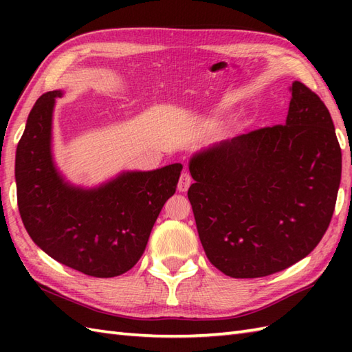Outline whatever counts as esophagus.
Masks as SVG:
<instances>
[{
    "instance_id": "obj_1",
    "label": "esophagus",
    "mask_w": 352,
    "mask_h": 352,
    "mask_svg": "<svg viewBox=\"0 0 352 352\" xmlns=\"http://www.w3.org/2000/svg\"><path fill=\"white\" fill-rule=\"evenodd\" d=\"M190 183H192V178L188 170L183 172L180 180H178V192H188Z\"/></svg>"
}]
</instances>
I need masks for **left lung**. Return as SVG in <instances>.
Here are the masks:
<instances>
[{"label":"left lung","mask_w":352,"mask_h":352,"mask_svg":"<svg viewBox=\"0 0 352 352\" xmlns=\"http://www.w3.org/2000/svg\"><path fill=\"white\" fill-rule=\"evenodd\" d=\"M284 125L198 149L188 197L210 263L258 278L307 257L330 226L342 151L330 111L300 81Z\"/></svg>","instance_id":"1"}]
</instances>
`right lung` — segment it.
I'll return each mask as SVG.
<instances>
[{"mask_svg":"<svg viewBox=\"0 0 352 352\" xmlns=\"http://www.w3.org/2000/svg\"><path fill=\"white\" fill-rule=\"evenodd\" d=\"M62 89L42 95L16 148L18 207L30 237L58 263L96 278L138 263L164 203L174 195L182 163L122 170L92 188L71 183L52 151V118Z\"/></svg>","mask_w":352,"mask_h":352,"instance_id":"add662e5","label":"right lung"}]
</instances>
